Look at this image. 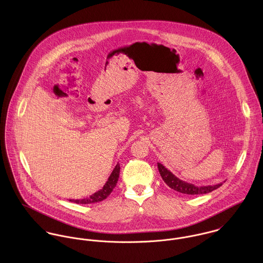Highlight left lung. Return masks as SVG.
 Returning a JSON list of instances; mask_svg holds the SVG:
<instances>
[{
  "label": "left lung",
  "instance_id": "1",
  "mask_svg": "<svg viewBox=\"0 0 263 263\" xmlns=\"http://www.w3.org/2000/svg\"><path fill=\"white\" fill-rule=\"evenodd\" d=\"M158 169L160 172V175L164 182L172 189L184 193V194H190V195H195V194H205L209 192H212L213 190L222 186L223 183H219L216 185H208V186H196L192 183H188L178 177H176L172 172H170L167 168H165L161 163H158Z\"/></svg>",
  "mask_w": 263,
  "mask_h": 263
}]
</instances>
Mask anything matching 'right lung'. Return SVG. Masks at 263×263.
Here are the masks:
<instances>
[{"mask_svg": "<svg viewBox=\"0 0 263 263\" xmlns=\"http://www.w3.org/2000/svg\"><path fill=\"white\" fill-rule=\"evenodd\" d=\"M119 171H120V167H119V164H117L115 166V168L113 169L112 173L110 174L108 180L106 181V183L104 184L102 189L98 190L97 192L90 195L89 197H86L83 199H70V201H73L76 203H81V204H90V203L102 201L112 192L113 188L116 186V183H117V180L119 177Z\"/></svg>", "mask_w": 263, "mask_h": 263, "instance_id": "add662e5", "label": "right lung"}]
</instances>
